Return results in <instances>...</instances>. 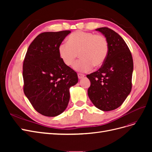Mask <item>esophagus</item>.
I'll return each mask as SVG.
<instances>
[{"label": "esophagus", "instance_id": "obj_1", "mask_svg": "<svg viewBox=\"0 0 152 152\" xmlns=\"http://www.w3.org/2000/svg\"><path fill=\"white\" fill-rule=\"evenodd\" d=\"M84 77H85V75L84 74H82V73H78V78H79V79H83Z\"/></svg>", "mask_w": 152, "mask_h": 152}]
</instances>
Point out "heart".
Returning a JSON list of instances; mask_svg holds the SVG:
<instances>
[{
  "label": "heart",
  "mask_w": 152,
  "mask_h": 152,
  "mask_svg": "<svg viewBox=\"0 0 152 152\" xmlns=\"http://www.w3.org/2000/svg\"><path fill=\"white\" fill-rule=\"evenodd\" d=\"M108 50L105 37L83 31L73 32L68 37V42H62L58 46L59 56L66 66L72 65L79 54L81 59L73 64V68L80 72H89L93 66H102Z\"/></svg>",
  "instance_id": "b5f03b06"
}]
</instances>
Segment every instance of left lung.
Masks as SVG:
<instances>
[{
    "label": "left lung",
    "mask_w": 152,
    "mask_h": 152,
    "mask_svg": "<svg viewBox=\"0 0 152 152\" xmlns=\"http://www.w3.org/2000/svg\"><path fill=\"white\" fill-rule=\"evenodd\" d=\"M107 38L108 54L98 71L87 75L91 82L87 94L96 108L108 112L118 108L132 88L133 60L125 41L107 27L96 29Z\"/></svg>",
    "instance_id": "1"
}]
</instances>
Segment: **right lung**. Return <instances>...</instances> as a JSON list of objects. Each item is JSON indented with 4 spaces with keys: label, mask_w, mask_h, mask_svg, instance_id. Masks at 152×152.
Wrapping results in <instances>:
<instances>
[{
    "label": "right lung",
    "mask_w": 152,
    "mask_h": 152,
    "mask_svg": "<svg viewBox=\"0 0 152 152\" xmlns=\"http://www.w3.org/2000/svg\"><path fill=\"white\" fill-rule=\"evenodd\" d=\"M70 30L44 32L33 40L23 65V91L37 112L56 117L66 108L70 88L78 82L77 73L59 56L58 46Z\"/></svg>",
    "instance_id": "obj_1"
}]
</instances>
